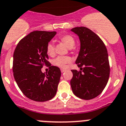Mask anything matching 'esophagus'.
I'll use <instances>...</instances> for the list:
<instances>
[{
	"mask_svg": "<svg viewBox=\"0 0 126 126\" xmlns=\"http://www.w3.org/2000/svg\"><path fill=\"white\" fill-rule=\"evenodd\" d=\"M61 72H62V73H64V72H65V69H61Z\"/></svg>",
	"mask_w": 126,
	"mask_h": 126,
	"instance_id": "esophagus-1",
	"label": "esophagus"
}]
</instances>
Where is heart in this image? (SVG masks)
Segmentation results:
<instances>
[{
	"label": "heart",
	"instance_id": "1",
	"mask_svg": "<svg viewBox=\"0 0 126 126\" xmlns=\"http://www.w3.org/2000/svg\"><path fill=\"white\" fill-rule=\"evenodd\" d=\"M60 39L62 42H63L69 48H73L75 45V39L72 35L69 34H65L62 35L60 37ZM47 53L48 55L53 56L55 54V48L54 45L52 43H49L47 47ZM71 59L69 57L67 56H59L53 60V64L57 65L58 67L64 68L65 65L70 63Z\"/></svg>",
	"mask_w": 126,
	"mask_h": 126
}]
</instances>
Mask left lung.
Segmentation results:
<instances>
[{"label": "left lung", "instance_id": "left-lung-1", "mask_svg": "<svg viewBox=\"0 0 126 126\" xmlns=\"http://www.w3.org/2000/svg\"><path fill=\"white\" fill-rule=\"evenodd\" d=\"M71 31L78 35L80 41V50L75 62L81 70H71L72 91L79 98L92 99L103 92L109 79L107 49L101 38L88 28L75 27Z\"/></svg>", "mask_w": 126, "mask_h": 126}]
</instances>
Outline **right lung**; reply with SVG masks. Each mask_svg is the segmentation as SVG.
I'll use <instances>...</instances> for the list:
<instances>
[{"label": "right lung", "mask_w": 126, "mask_h": 126, "mask_svg": "<svg viewBox=\"0 0 126 126\" xmlns=\"http://www.w3.org/2000/svg\"><path fill=\"white\" fill-rule=\"evenodd\" d=\"M57 32L33 31L21 39L13 54V71L15 81L27 97L35 101L50 100L57 91L61 72L48 61L47 47ZM49 67L47 74L41 71Z\"/></svg>", "instance_id": "obj_1"}]
</instances>
